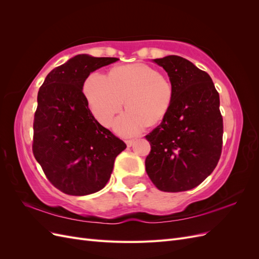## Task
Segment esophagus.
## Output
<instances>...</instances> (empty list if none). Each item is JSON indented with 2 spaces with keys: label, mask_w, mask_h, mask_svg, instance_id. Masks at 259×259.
Listing matches in <instances>:
<instances>
[{
  "label": "esophagus",
  "mask_w": 259,
  "mask_h": 259,
  "mask_svg": "<svg viewBox=\"0 0 259 259\" xmlns=\"http://www.w3.org/2000/svg\"><path fill=\"white\" fill-rule=\"evenodd\" d=\"M125 144H126L127 147H132L133 144H134V139H127V140H125Z\"/></svg>",
  "instance_id": "esophagus-1"
}]
</instances>
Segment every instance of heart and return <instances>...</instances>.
Segmentation results:
<instances>
[{"mask_svg": "<svg viewBox=\"0 0 259 259\" xmlns=\"http://www.w3.org/2000/svg\"><path fill=\"white\" fill-rule=\"evenodd\" d=\"M86 103L94 117L109 126L125 100L127 111L115 120L113 127L123 136L136 135L146 125L160 124L170 111L174 85L159 70L145 64L113 68L109 76L93 72L84 84Z\"/></svg>", "mask_w": 259, "mask_h": 259, "instance_id": "b5f03b06", "label": "heart"}]
</instances>
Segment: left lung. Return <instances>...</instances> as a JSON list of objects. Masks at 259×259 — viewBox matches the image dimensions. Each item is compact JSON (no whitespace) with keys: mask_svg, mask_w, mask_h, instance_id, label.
I'll list each match as a JSON object with an SVG mask.
<instances>
[{"mask_svg":"<svg viewBox=\"0 0 259 259\" xmlns=\"http://www.w3.org/2000/svg\"><path fill=\"white\" fill-rule=\"evenodd\" d=\"M153 61L167 72L175 95L167 116L146 136L151 146L146 171L161 191H187L209 176L221 158L219 94L210 76L189 60L169 55Z\"/></svg>","mask_w":259,"mask_h":259,"instance_id":"obj_1","label":"left lung"}]
</instances>
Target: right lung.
Segmentation results:
<instances>
[{"mask_svg": "<svg viewBox=\"0 0 259 259\" xmlns=\"http://www.w3.org/2000/svg\"><path fill=\"white\" fill-rule=\"evenodd\" d=\"M116 60L76 55L53 69L38 90L32 151L51 184L66 194L103 189L126 148L97 122L82 91L91 72Z\"/></svg>", "mask_w": 259, "mask_h": 259, "instance_id": "add662e5", "label": "right lung"}]
</instances>
